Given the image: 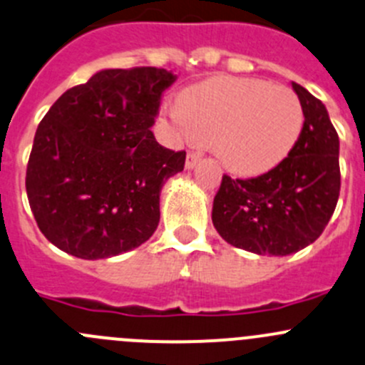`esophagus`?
Here are the masks:
<instances>
[{"instance_id":"1","label":"esophagus","mask_w":365,"mask_h":365,"mask_svg":"<svg viewBox=\"0 0 365 365\" xmlns=\"http://www.w3.org/2000/svg\"><path fill=\"white\" fill-rule=\"evenodd\" d=\"M200 158H201V153H197V151H189V153H187L185 168L187 169L196 168V164H197V162H200Z\"/></svg>"}]
</instances>
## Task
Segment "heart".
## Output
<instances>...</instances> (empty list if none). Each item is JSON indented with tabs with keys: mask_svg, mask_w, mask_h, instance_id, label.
Returning a JSON list of instances; mask_svg holds the SVG:
<instances>
[{
	"mask_svg": "<svg viewBox=\"0 0 365 365\" xmlns=\"http://www.w3.org/2000/svg\"><path fill=\"white\" fill-rule=\"evenodd\" d=\"M180 130L212 143L219 160L239 175H260L291 155L305 112L291 88L250 78H214L189 88L169 110Z\"/></svg>",
	"mask_w": 365,
	"mask_h": 365,
	"instance_id": "heart-1",
	"label": "heart"
}]
</instances>
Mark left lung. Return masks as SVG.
Wrapping results in <instances>:
<instances>
[{"label": "left lung", "instance_id": "left-lung-1", "mask_svg": "<svg viewBox=\"0 0 365 365\" xmlns=\"http://www.w3.org/2000/svg\"><path fill=\"white\" fill-rule=\"evenodd\" d=\"M305 112L302 135L284 162L255 178L222 175L212 222L232 246L257 255L296 253L323 233L341 190L339 135L327 107L292 83Z\"/></svg>", "mask_w": 365, "mask_h": 365}]
</instances>
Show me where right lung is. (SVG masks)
Returning a JSON list of instances; mask_svg holds the SVG:
<instances>
[{
	"mask_svg": "<svg viewBox=\"0 0 365 365\" xmlns=\"http://www.w3.org/2000/svg\"><path fill=\"white\" fill-rule=\"evenodd\" d=\"M173 81L157 67L100 71L67 88L38 123L26 194L58 250L98 260L153 235L162 185L185 165V151L160 146L150 130Z\"/></svg>",
	"mask_w": 365,
	"mask_h": 365,
	"instance_id": "add662e5",
	"label": "right lung"
}]
</instances>
